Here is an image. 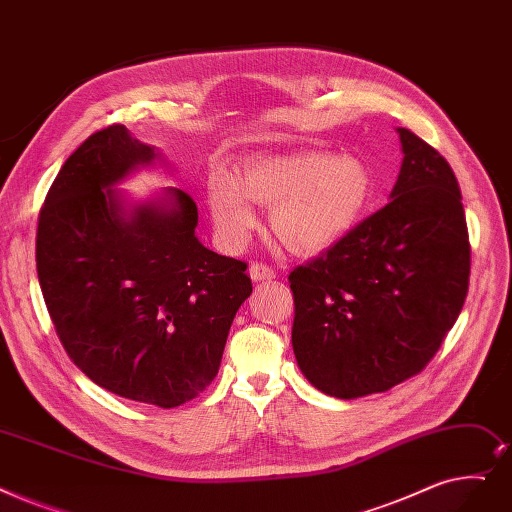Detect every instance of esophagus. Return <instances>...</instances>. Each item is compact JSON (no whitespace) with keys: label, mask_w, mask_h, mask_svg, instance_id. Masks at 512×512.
<instances>
[{"label":"esophagus","mask_w":512,"mask_h":512,"mask_svg":"<svg viewBox=\"0 0 512 512\" xmlns=\"http://www.w3.org/2000/svg\"><path fill=\"white\" fill-rule=\"evenodd\" d=\"M249 274L253 280H274L276 278V272L270 268L268 263H261V261H253L251 268H249Z\"/></svg>","instance_id":"34e87169"}]
</instances>
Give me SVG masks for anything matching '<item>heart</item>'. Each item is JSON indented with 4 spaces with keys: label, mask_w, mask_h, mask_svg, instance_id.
I'll return each instance as SVG.
<instances>
[{
    "label": "heart",
    "mask_w": 512,
    "mask_h": 512,
    "mask_svg": "<svg viewBox=\"0 0 512 512\" xmlns=\"http://www.w3.org/2000/svg\"><path fill=\"white\" fill-rule=\"evenodd\" d=\"M372 192L374 177L364 161L309 150L251 161L238 182L224 173L211 175L207 203L217 230L234 242L257 224L249 198L272 205L276 238L288 251L314 255L358 224Z\"/></svg>",
    "instance_id": "1"
}]
</instances>
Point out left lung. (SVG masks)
<instances>
[{"mask_svg":"<svg viewBox=\"0 0 512 512\" xmlns=\"http://www.w3.org/2000/svg\"><path fill=\"white\" fill-rule=\"evenodd\" d=\"M391 201L288 274L293 351L320 391L353 399L422 372L460 316L471 244L456 175L410 129Z\"/></svg>","mask_w":512,"mask_h":512,"instance_id":"8db88e82","label":"left lung"}]
</instances>
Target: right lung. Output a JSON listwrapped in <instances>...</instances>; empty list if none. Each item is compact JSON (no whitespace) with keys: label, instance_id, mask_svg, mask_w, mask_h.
Masks as SVG:
<instances>
[{"label":"right lung","instance_id":"1","mask_svg":"<svg viewBox=\"0 0 512 512\" xmlns=\"http://www.w3.org/2000/svg\"><path fill=\"white\" fill-rule=\"evenodd\" d=\"M157 157L108 125L66 163L39 211L35 261L56 335L73 364L121 397L182 406L217 376L247 263L203 247L192 196L125 215L117 182Z\"/></svg>","mask_w":512,"mask_h":512}]
</instances>
